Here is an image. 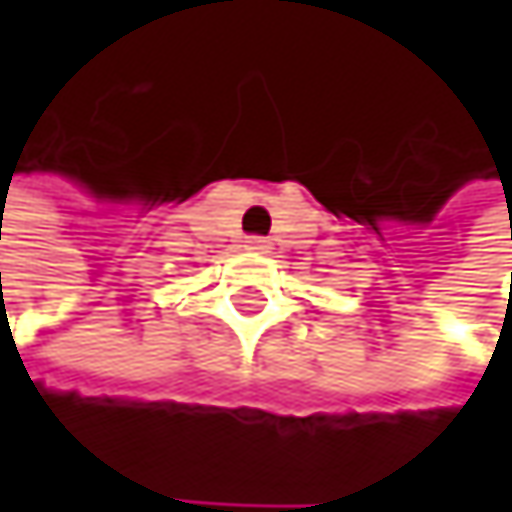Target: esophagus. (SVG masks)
Returning <instances> with one entry per match:
<instances>
[{
    "mask_svg": "<svg viewBox=\"0 0 512 512\" xmlns=\"http://www.w3.org/2000/svg\"><path fill=\"white\" fill-rule=\"evenodd\" d=\"M246 249H249V252H266L269 243H266L263 237H249V240H246Z\"/></svg>",
    "mask_w": 512,
    "mask_h": 512,
    "instance_id": "obj_1",
    "label": "esophagus"
}]
</instances>
